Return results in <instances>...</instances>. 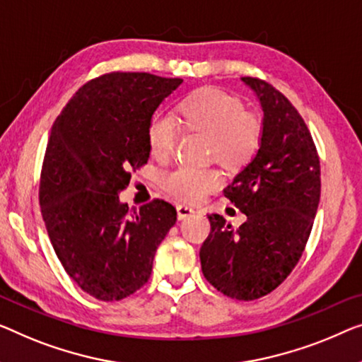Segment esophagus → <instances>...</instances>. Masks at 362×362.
<instances>
[{
    "mask_svg": "<svg viewBox=\"0 0 362 362\" xmlns=\"http://www.w3.org/2000/svg\"><path fill=\"white\" fill-rule=\"evenodd\" d=\"M193 213H195V209L188 206V204H179V206H177V216H179V219H185Z\"/></svg>",
    "mask_w": 362,
    "mask_h": 362,
    "instance_id": "esophagus-1",
    "label": "esophagus"
}]
</instances>
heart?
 Here are the masks:
<instances>
[{"instance_id":"heart-1","label":"heart","mask_w":362,"mask_h":362,"mask_svg":"<svg viewBox=\"0 0 362 362\" xmlns=\"http://www.w3.org/2000/svg\"><path fill=\"white\" fill-rule=\"evenodd\" d=\"M182 122L187 128L211 136V156L228 167L240 165L258 149L262 123L245 112L237 97L224 90L206 88L188 95L179 105ZM179 123L167 113H156L148 123V146L151 154L164 159L172 154L179 139ZM221 183L214 169H197L179 165L163 175V187L182 202L197 203Z\"/></svg>"}]
</instances>
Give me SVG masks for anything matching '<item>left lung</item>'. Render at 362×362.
<instances>
[{
  "label": "left lung",
  "instance_id": "left-lung-1",
  "mask_svg": "<svg viewBox=\"0 0 362 362\" xmlns=\"http://www.w3.org/2000/svg\"><path fill=\"white\" fill-rule=\"evenodd\" d=\"M240 79L260 100L263 128L255 158L224 188V197L247 221L233 229L224 216L209 214L211 233L199 260L216 289L253 300L276 289L302 257L320 202V160L294 105L267 81Z\"/></svg>",
  "mask_w": 362,
  "mask_h": 362
}]
</instances>
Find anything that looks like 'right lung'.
Returning a JSON list of instances; mask_svg holds the SVG:
<instances>
[{"label": "right lung", "mask_w": 362, "mask_h": 362, "mask_svg": "<svg viewBox=\"0 0 362 362\" xmlns=\"http://www.w3.org/2000/svg\"><path fill=\"white\" fill-rule=\"evenodd\" d=\"M183 83L109 73L86 83L53 123L43 158L42 218L64 272L84 293L120 300L148 283L156 250L177 221L164 199L129 211L118 193L149 159L148 123Z\"/></svg>", "instance_id": "obj_1"}]
</instances>
